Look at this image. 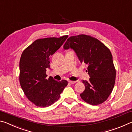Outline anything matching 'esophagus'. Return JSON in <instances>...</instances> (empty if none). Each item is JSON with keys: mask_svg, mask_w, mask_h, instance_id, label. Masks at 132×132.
I'll return each mask as SVG.
<instances>
[{"mask_svg": "<svg viewBox=\"0 0 132 132\" xmlns=\"http://www.w3.org/2000/svg\"><path fill=\"white\" fill-rule=\"evenodd\" d=\"M69 83H70V84H75V83H76V81H70V80H69Z\"/></svg>", "mask_w": 132, "mask_h": 132, "instance_id": "34e87169", "label": "esophagus"}]
</instances>
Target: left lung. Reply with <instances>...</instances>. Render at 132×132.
<instances>
[{
    "instance_id": "left-lung-1",
    "label": "left lung",
    "mask_w": 132,
    "mask_h": 132,
    "mask_svg": "<svg viewBox=\"0 0 132 132\" xmlns=\"http://www.w3.org/2000/svg\"><path fill=\"white\" fill-rule=\"evenodd\" d=\"M72 49L79 61L87 66L89 81L82 80L85 90L80 97L93 105L103 103L113 90L116 70L110 50L95 38L84 34L69 37L63 46Z\"/></svg>"
}]
</instances>
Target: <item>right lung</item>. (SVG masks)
Returning a JSON list of instances; mask_svg holds the SVG:
<instances>
[{
    "instance_id": "1",
    "label": "right lung",
    "mask_w": 132,
    "mask_h": 132,
    "mask_svg": "<svg viewBox=\"0 0 132 132\" xmlns=\"http://www.w3.org/2000/svg\"><path fill=\"white\" fill-rule=\"evenodd\" d=\"M68 35L37 39L24 50L20 60L19 80L27 98L39 107L56 102L68 85L66 80L46 79L50 57L66 41Z\"/></svg>"
}]
</instances>
